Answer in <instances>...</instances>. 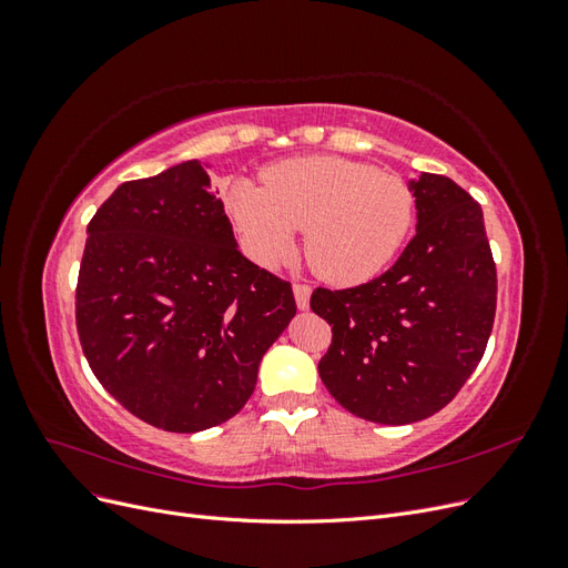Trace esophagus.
<instances>
[{
	"label": "esophagus",
	"instance_id": "34e87169",
	"mask_svg": "<svg viewBox=\"0 0 568 568\" xmlns=\"http://www.w3.org/2000/svg\"><path fill=\"white\" fill-rule=\"evenodd\" d=\"M294 296H296V305L301 307V311H307V305H311V286L303 284V282H296L294 284Z\"/></svg>",
	"mask_w": 568,
	"mask_h": 568
}]
</instances>
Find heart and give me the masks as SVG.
Here are the masks:
<instances>
[{
	"label": "heart",
	"mask_w": 568,
	"mask_h": 568,
	"mask_svg": "<svg viewBox=\"0 0 568 568\" xmlns=\"http://www.w3.org/2000/svg\"><path fill=\"white\" fill-rule=\"evenodd\" d=\"M246 255L277 267L305 230V261L320 280L351 286L376 277L398 253L415 215V196L395 175L338 156L270 165L263 189L236 182L225 201Z\"/></svg>",
	"instance_id": "1"
}]
</instances>
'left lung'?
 I'll list each match as a JSON object with an SVG mask.
<instances>
[{
    "instance_id": "obj_1",
    "label": "left lung",
    "mask_w": 568,
    "mask_h": 568,
    "mask_svg": "<svg viewBox=\"0 0 568 568\" xmlns=\"http://www.w3.org/2000/svg\"><path fill=\"white\" fill-rule=\"evenodd\" d=\"M417 234L382 277L332 291L313 311L332 343L320 376L334 398L376 424H412L448 405L486 353L497 272L480 205L450 178L409 184Z\"/></svg>"
}]
</instances>
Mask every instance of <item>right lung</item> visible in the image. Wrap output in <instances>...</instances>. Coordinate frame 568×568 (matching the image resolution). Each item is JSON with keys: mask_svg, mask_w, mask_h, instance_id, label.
<instances>
[{"mask_svg": "<svg viewBox=\"0 0 568 568\" xmlns=\"http://www.w3.org/2000/svg\"><path fill=\"white\" fill-rule=\"evenodd\" d=\"M88 234L75 324L99 384L163 432L234 417L296 301L288 282L236 248L201 163L123 182Z\"/></svg>", "mask_w": 568, "mask_h": 568, "instance_id": "add662e5", "label": "right lung"}]
</instances>
